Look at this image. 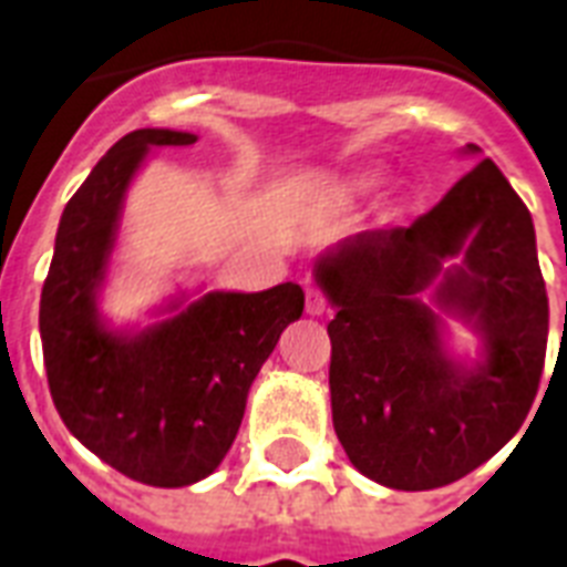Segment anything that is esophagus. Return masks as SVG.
<instances>
[{"label":"esophagus","instance_id":"1","mask_svg":"<svg viewBox=\"0 0 567 567\" xmlns=\"http://www.w3.org/2000/svg\"><path fill=\"white\" fill-rule=\"evenodd\" d=\"M307 312H310V316H324V312H328V301L321 296V289H307Z\"/></svg>","mask_w":567,"mask_h":567}]
</instances>
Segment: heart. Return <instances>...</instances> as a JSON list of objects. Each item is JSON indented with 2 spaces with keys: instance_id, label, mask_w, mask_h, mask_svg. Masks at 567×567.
Returning <instances> with one entry per match:
<instances>
[{
  "instance_id": "1",
  "label": "heart",
  "mask_w": 567,
  "mask_h": 567,
  "mask_svg": "<svg viewBox=\"0 0 567 567\" xmlns=\"http://www.w3.org/2000/svg\"><path fill=\"white\" fill-rule=\"evenodd\" d=\"M380 181H383V172H378V169L360 172V175H354V178L348 181L346 187L339 189V202H346V205H351V202H357V198L369 196L371 189L378 187Z\"/></svg>"
}]
</instances>
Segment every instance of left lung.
<instances>
[{
	"label": "left lung",
	"instance_id": "8db88e82",
	"mask_svg": "<svg viewBox=\"0 0 567 567\" xmlns=\"http://www.w3.org/2000/svg\"><path fill=\"white\" fill-rule=\"evenodd\" d=\"M474 161L410 228L362 230L316 260L337 316L330 410L348 460L380 486L424 492L495 456L527 419L547 351L533 216L474 143ZM431 301H426V296ZM442 315L481 354L446 351Z\"/></svg>",
	"mask_w": 567,
	"mask_h": 567
}]
</instances>
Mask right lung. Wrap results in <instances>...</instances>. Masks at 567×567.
Segmentation results:
<instances>
[{"mask_svg": "<svg viewBox=\"0 0 567 567\" xmlns=\"http://www.w3.org/2000/svg\"><path fill=\"white\" fill-rule=\"evenodd\" d=\"M196 134L140 128L111 146L63 207L40 296V339L52 401L81 445L146 486L178 488L219 468L237 439L248 389L305 289L172 298L166 319L116 330L99 312L125 196L148 152Z\"/></svg>", "mask_w": 567, "mask_h": 567, "instance_id": "1", "label": "right lung"}]
</instances>
